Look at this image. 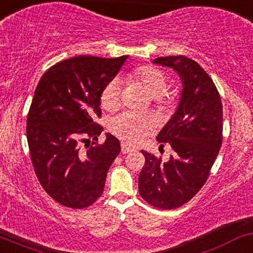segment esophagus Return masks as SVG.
I'll return each mask as SVG.
<instances>
[{"instance_id": "obj_1", "label": "esophagus", "mask_w": 253, "mask_h": 253, "mask_svg": "<svg viewBox=\"0 0 253 253\" xmlns=\"http://www.w3.org/2000/svg\"><path fill=\"white\" fill-rule=\"evenodd\" d=\"M121 151H122V154H128V152L134 151V149H133L131 145H128V144L122 143L121 144Z\"/></svg>"}]
</instances>
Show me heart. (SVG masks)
I'll use <instances>...</instances> for the list:
<instances>
[{
    "label": "heart",
    "mask_w": 253,
    "mask_h": 253,
    "mask_svg": "<svg viewBox=\"0 0 253 253\" xmlns=\"http://www.w3.org/2000/svg\"><path fill=\"white\" fill-rule=\"evenodd\" d=\"M127 80L139 82L151 97H161L167 92L168 78L162 71L152 66H143L127 74ZM121 99L120 80L114 78L104 86L101 93L102 107L113 110L119 107ZM154 120L146 114L125 112L110 120L109 128L120 139L135 144L154 129Z\"/></svg>",
    "instance_id": "obj_1"
}]
</instances>
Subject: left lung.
Masks as SVG:
<instances>
[{
    "label": "left lung",
    "instance_id": "8db88e82",
    "mask_svg": "<svg viewBox=\"0 0 253 253\" xmlns=\"http://www.w3.org/2000/svg\"><path fill=\"white\" fill-rule=\"evenodd\" d=\"M152 63L173 68L182 90L175 113L156 139L173 155L166 162L148 151L139 174V193L158 209H175L193 198L207 181L222 144L221 97L211 78L186 56L157 57ZM163 145V144H161Z\"/></svg>",
    "mask_w": 253,
    "mask_h": 253
}]
</instances>
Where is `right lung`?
<instances>
[{"label":"right lung","instance_id":"add662e5","mask_svg":"<svg viewBox=\"0 0 253 253\" xmlns=\"http://www.w3.org/2000/svg\"><path fill=\"white\" fill-rule=\"evenodd\" d=\"M127 57L84 55L61 61L36 87L26 122L32 165L42 187L65 207L87 208L103 193L120 141L105 133L104 143L92 141L87 150L79 143L97 140L103 131L93 122L101 116V93Z\"/></svg>","mask_w":253,"mask_h":253}]
</instances>
